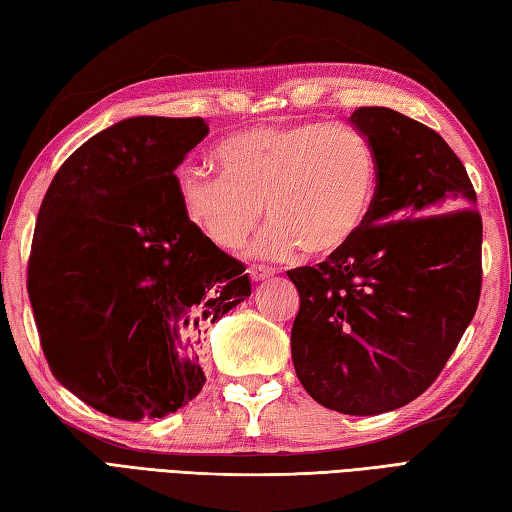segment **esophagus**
Listing matches in <instances>:
<instances>
[{
    "label": "esophagus",
    "mask_w": 512,
    "mask_h": 512,
    "mask_svg": "<svg viewBox=\"0 0 512 512\" xmlns=\"http://www.w3.org/2000/svg\"><path fill=\"white\" fill-rule=\"evenodd\" d=\"M248 275L253 281H266L275 275V270L266 266H248Z\"/></svg>",
    "instance_id": "34e87169"
}]
</instances>
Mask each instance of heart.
<instances>
[{
  "mask_svg": "<svg viewBox=\"0 0 512 512\" xmlns=\"http://www.w3.org/2000/svg\"><path fill=\"white\" fill-rule=\"evenodd\" d=\"M211 162L220 178H180L184 215L206 242L235 250L264 215L255 253L286 257L297 246L328 257L361 231L376 189V156L350 127L292 123L228 136Z\"/></svg>",
  "mask_w": 512,
  "mask_h": 512,
  "instance_id": "obj_1",
  "label": "heart"
}]
</instances>
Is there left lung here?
I'll list each match as a JSON object with an SVG mask.
<instances>
[{"label":"left lung","instance_id":"1","mask_svg":"<svg viewBox=\"0 0 512 512\" xmlns=\"http://www.w3.org/2000/svg\"><path fill=\"white\" fill-rule=\"evenodd\" d=\"M350 123L376 156L372 206L350 244L288 270L301 299L290 345L319 405L376 416L429 389L469 328L482 217L469 173L433 129L389 107H358Z\"/></svg>","mask_w":512,"mask_h":512}]
</instances>
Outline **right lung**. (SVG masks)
Instances as JSON below:
<instances>
[{
    "label": "right lung",
    "mask_w": 512,
    "mask_h": 512,
    "mask_svg": "<svg viewBox=\"0 0 512 512\" xmlns=\"http://www.w3.org/2000/svg\"><path fill=\"white\" fill-rule=\"evenodd\" d=\"M204 118L132 116L74 151L41 202L28 295L54 378L138 422L200 394L211 323L250 297L244 264L195 231L176 169Z\"/></svg>",
    "instance_id": "add662e5"
}]
</instances>
